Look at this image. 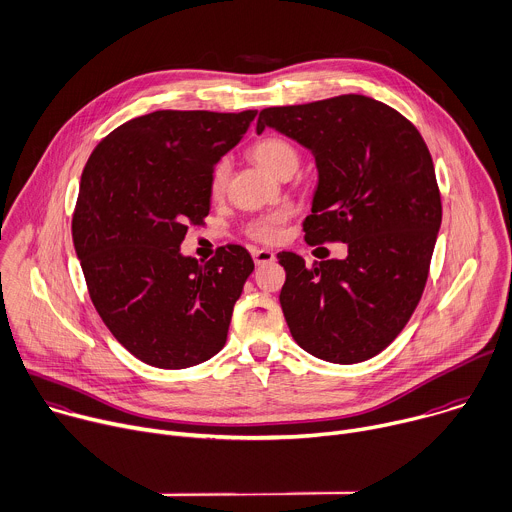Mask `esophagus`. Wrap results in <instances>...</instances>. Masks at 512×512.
I'll return each mask as SVG.
<instances>
[{"label": "esophagus", "instance_id": "esophagus-1", "mask_svg": "<svg viewBox=\"0 0 512 512\" xmlns=\"http://www.w3.org/2000/svg\"><path fill=\"white\" fill-rule=\"evenodd\" d=\"M252 258H254V264L256 266H264V264H270V262H274V252H270V250H254L252 252Z\"/></svg>", "mask_w": 512, "mask_h": 512}]
</instances>
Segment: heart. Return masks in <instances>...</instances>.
<instances>
[{"label": "heart", "mask_w": 512, "mask_h": 512, "mask_svg": "<svg viewBox=\"0 0 512 512\" xmlns=\"http://www.w3.org/2000/svg\"><path fill=\"white\" fill-rule=\"evenodd\" d=\"M250 157L270 175L282 177L286 173H294L298 167V151L296 147L284 139V137H276V135H268L260 141H256L250 147ZM226 181H228V169L224 163H218L212 171L210 177V191L212 195H222L226 189ZM288 214L286 212H274V214H266L260 216L256 220H252L246 226V234L262 244H274L282 238L284 234V222H286Z\"/></svg>", "instance_id": "heart-1"}]
</instances>
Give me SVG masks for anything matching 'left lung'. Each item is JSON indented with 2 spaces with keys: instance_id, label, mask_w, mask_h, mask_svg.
I'll return each instance as SVG.
<instances>
[{
  "instance_id": "8db88e82",
  "label": "left lung",
  "mask_w": 512,
  "mask_h": 512,
  "mask_svg": "<svg viewBox=\"0 0 512 512\" xmlns=\"http://www.w3.org/2000/svg\"><path fill=\"white\" fill-rule=\"evenodd\" d=\"M311 149L319 169L306 244H347V258L306 266L280 252V306L294 341L311 355L351 365L381 353L410 321L426 288L442 224L432 155L420 131L383 102L341 94L260 111Z\"/></svg>"
}]
</instances>
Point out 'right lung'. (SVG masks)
Wrapping results in <instances>:
<instances>
[{"label":"right lung","mask_w":512,"mask_h":512,"mask_svg":"<svg viewBox=\"0 0 512 512\" xmlns=\"http://www.w3.org/2000/svg\"><path fill=\"white\" fill-rule=\"evenodd\" d=\"M256 111H155L117 127L90 153L72 240L102 323L137 359L185 369L222 351L254 270L238 244L208 262L183 256L189 224L210 214V177Z\"/></svg>","instance_id":"1"}]
</instances>
